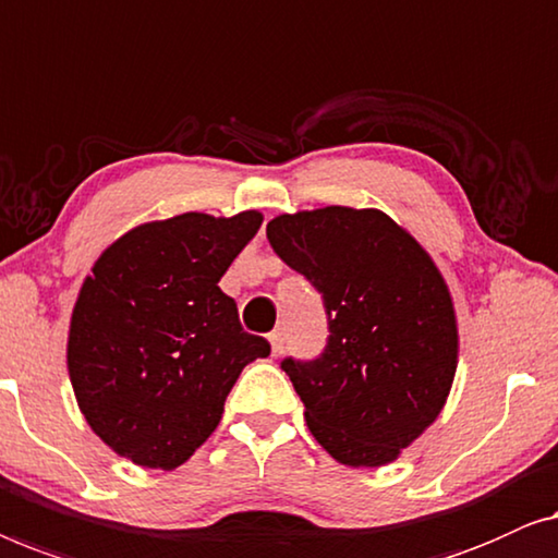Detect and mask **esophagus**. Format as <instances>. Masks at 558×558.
<instances>
[{
	"label": "esophagus",
	"mask_w": 558,
	"mask_h": 558,
	"mask_svg": "<svg viewBox=\"0 0 558 558\" xmlns=\"http://www.w3.org/2000/svg\"><path fill=\"white\" fill-rule=\"evenodd\" d=\"M268 341H270V347H272V356H278L280 351H282V343H286V339H282L280 328H278V331H272V333L268 336Z\"/></svg>",
	"instance_id": "obj_1"
}]
</instances>
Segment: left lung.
Returning a JSON list of instances; mask_svg holds the SVG:
<instances>
[{"mask_svg": "<svg viewBox=\"0 0 558 558\" xmlns=\"http://www.w3.org/2000/svg\"><path fill=\"white\" fill-rule=\"evenodd\" d=\"M268 240L326 305L324 354L280 364L311 435L341 465H389L442 412L458 368V318L442 272L379 209L280 215Z\"/></svg>", "mask_w": 558, "mask_h": 558, "instance_id": "8db88e82", "label": "left lung"}]
</instances>
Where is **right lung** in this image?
I'll list each match as a JSON object with an SVG mask.
<instances>
[{
  "label": "right lung",
  "instance_id": "add662e5",
  "mask_svg": "<svg viewBox=\"0 0 558 558\" xmlns=\"http://www.w3.org/2000/svg\"><path fill=\"white\" fill-rule=\"evenodd\" d=\"M260 225L255 209L138 225L83 280L68 374L85 422L121 458L182 465L217 429L242 368L270 354L217 286Z\"/></svg>",
  "mask_w": 558,
  "mask_h": 558
}]
</instances>
